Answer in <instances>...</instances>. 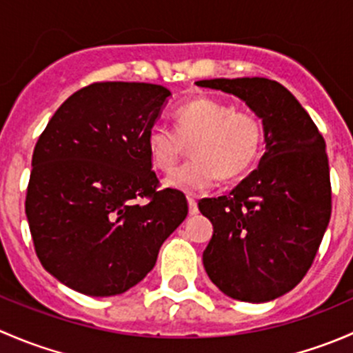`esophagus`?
Returning a JSON list of instances; mask_svg holds the SVG:
<instances>
[{"mask_svg": "<svg viewBox=\"0 0 353 353\" xmlns=\"http://www.w3.org/2000/svg\"><path fill=\"white\" fill-rule=\"evenodd\" d=\"M188 206H190V215H196L198 213V205L193 198H188Z\"/></svg>", "mask_w": 353, "mask_h": 353, "instance_id": "34e87169", "label": "esophagus"}]
</instances>
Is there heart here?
<instances>
[{
    "instance_id": "1",
    "label": "heart",
    "mask_w": 353,
    "mask_h": 353,
    "mask_svg": "<svg viewBox=\"0 0 353 353\" xmlns=\"http://www.w3.org/2000/svg\"><path fill=\"white\" fill-rule=\"evenodd\" d=\"M174 130L154 126L147 133V154L160 172H170L191 143L193 160L170 174L165 186L184 194L208 191L220 174L234 179L258 159L263 145V124L249 110H234L227 102L194 97L174 110Z\"/></svg>"
}]
</instances>
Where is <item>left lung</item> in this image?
Returning <instances> with one entry per match:
<instances>
[{"instance_id":"8db88e82","label":"left lung","mask_w":353,"mask_h":353,"mask_svg":"<svg viewBox=\"0 0 353 353\" xmlns=\"http://www.w3.org/2000/svg\"><path fill=\"white\" fill-rule=\"evenodd\" d=\"M198 87L236 95L263 123L265 154L229 196L206 198L203 251L210 280L236 301H273L297 285L331 216L326 143L297 99L268 78H215Z\"/></svg>"}]
</instances>
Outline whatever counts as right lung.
Masks as SVG:
<instances>
[{"label":"right lung","mask_w":353,"mask_h":353,"mask_svg":"<svg viewBox=\"0 0 353 353\" xmlns=\"http://www.w3.org/2000/svg\"><path fill=\"white\" fill-rule=\"evenodd\" d=\"M169 97L162 85L92 83L63 102L35 145L25 199L35 252L80 294L137 285L186 219L181 191H157L145 145Z\"/></svg>","instance_id":"1"}]
</instances>
